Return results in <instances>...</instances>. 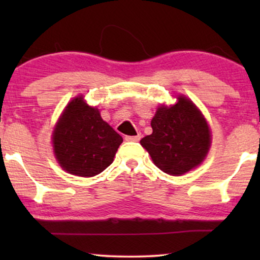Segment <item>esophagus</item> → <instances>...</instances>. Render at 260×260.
Returning a JSON list of instances; mask_svg holds the SVG:
<instances>
[{
  "instance_id": "obj_1",
  "label": "esophagus",
  "mask_w": 260,
  "mask_h": 260,
  "mask_svg": "<svg viewBox=\"0 0 260 260\" xmlns=\"http://www.w3.org/2000/svg\"><path fill=\"white\" fill-rule=\"evenodd\" d=\"M141 140V135H136V136H125L126 142H138Z\"/></svg>"
}]
</instances>
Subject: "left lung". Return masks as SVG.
Wrapping results in <instances>:
<instances>
[{
	"mask_svg": "<svg viewBox=\"0 0 260 260\" xmlns=\"http://www.w3.org/2000/svg\"><path fill=\"white\" fill-rule=\"evenodd\" d=\"M152 134L141 140L152 161L169 175H182L200 165L211 145L208 124L189 99L161 106L151 120Z\"/></svg>",
	"mask_w": 260,
	"mask_h": 260,
	"instance_id": "left-lung-1",
	"label": "left lung"
}]
</instances>
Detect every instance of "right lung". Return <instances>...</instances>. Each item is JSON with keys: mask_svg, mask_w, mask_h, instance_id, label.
Segmentation results:
<instances>
[{"mask_svg": "<svg viewBox=\"0 0 260 260\" xmlns=\"http://www.w3.org/2000/svg\"><path fill=\"white\" fill-rule=\"evenodd\" d=\"M123 138L83 97L66 106L53 133L56 159L67 173L90 177L111 165Z\"/></svg>", "mask_w": 260, "mask_h": 260, "instance_id": "right-lung-1", "label": "right lung"}]
</instances>
